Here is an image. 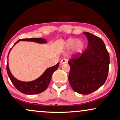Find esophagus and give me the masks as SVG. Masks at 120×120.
Returning a JSON list of instances; mask_svg holds the SVG:
<instances>
[{
	"instance_id": "esophagus-1",
	"label": "esophagus",
	"mask_w": 120,
	"mask_h": 120,
	"mask_svg": "<svg viewBox=\"0 0 120 120\" xmlns=\"http://www.w3.org/2000/svg\"><path fill=\"white\" fill-rule=\"evenodd\" d=\"M60 63H61V64H65V63H67V60H66V59H63L61 60V61H60Z\"/></svg>"
}]
</instances>
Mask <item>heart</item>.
<instances>
[{"label": "heart", "instance_id": "obj_1", "mask_svg": "<svg viewBox=\"0 0 120 120\" xmlns=\"http://www.w3.org/2000/svg\"><path fill=\"white\" fill-rule=\"evenodd\" d=\"M77 40L75 39H69L66 42V47L67 49H70L72 48L75 45V51L80 52L81 49L84 47V43L80 40H78L77 42Z\"/></svg>", "mask_w": 120, "mask_h": 120}]
</instances>
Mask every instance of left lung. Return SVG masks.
I'll return each instance as SVG.
<instances>
[{
    "label": "left lung",
    "instance_id": "obj_1",
    "mask_svg": "<svg viewBox=\"0 0 120 120\" xmlns=\"http://www.w3.org/2000/svg\"><path fill=\"white\" fill-rule=\"evenodd\" d=\"M87 48L84 52L76 54L70 59L69 79L74 91L88 95L95 91L105 82L108 76L110 56L101 39L88 32Z\"/></svg>",
    "mask_w": 120,
    "mask_h": 120
}]
</instances>
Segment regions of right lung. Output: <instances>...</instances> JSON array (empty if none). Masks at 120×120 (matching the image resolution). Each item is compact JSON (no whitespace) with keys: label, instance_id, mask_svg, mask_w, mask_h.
Wrapping results in <instances>:
<instances>
[{"label":"right lung","instance_id":"right-lung-1","mask_svg":"<svg viewBox=\"0 0 120 120\" xmlns=\"http://www.w3.org/2000/svg\"><path fill=\"white\" fill-rule=\"evenodd\" d=\"M20 41H33L40 44L46 43L47 42L46 40L45 39L35 38L30 39H19L16 43H15L14 46ZM11 49L12 48L10 49L9 52L8 53V58L9 54ZM59 63H57L55 66L48 68L45 72L42 74V75H41L39 78L34 80V81L30 82L21 81L15 78L10 72L9 68L8 62L7 65V71L10 81H11L12 84L18 90L24 94H26V95H34V94L41 93V92L44 91L46 90L48 86H49L53 72L56 70L57 68H59Z\"/></svg>","mask_w":120,"mask_h":120}]
</instances>
